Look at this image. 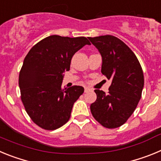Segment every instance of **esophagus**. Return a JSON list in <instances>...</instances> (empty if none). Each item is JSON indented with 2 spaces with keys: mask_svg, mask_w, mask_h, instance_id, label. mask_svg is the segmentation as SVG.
I'll return each mask as SVG.
<instances>
[{
  "mask_svg": "<svg viewBox=\"0 0 161 161\" xmlns=\"http://www.w3.org/2000/svg\"><path fill=\"white\" fill-rule=\"evenodd\" d=\"M89 91H90V89H89V88H87V87L85 88V93H88Z\"/></svg>",
  "mask_w": 161,
  "mask_h": 161,
  "instance_id": "1",
  "label": "esophagus"
}]
</instances>
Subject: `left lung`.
Listing matches in <instances>:
<instances>
[{"instance_id":"obj_1","label":"left lung","mask_w":161,"mask_h":161,"mask_svg":"<svg viewBox=\"0 0 161 161\" xmlns=\"http://www.w3.org/2000/svg\"><path fill=\"white\" fill-rule=\"evenodd\" d=\"M89 39L102 55V73L112 80L107 93L94 90L97 100L91 104V113L104 127L117 128L130 117L141 98L143 69L136 55L117 37L102 35Z\"/></svg>"}]
</instances>
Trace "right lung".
<instances>
[{"mask_svg":"<svg viewBox=\"0 0 161 161\" xmlns=\"http://www.w3.org/2000/svg\"><path fill=\"white\" fill-rule=\"evenodd\" d=\"M87 44L90 42L85 37L51 35L35 44L24 59L18 80L21 100L31 120L41 128L55 130L70 119L84 88L62 89L64 72L70 69L74 54Z\"/></svg>","mask_w":161,"mask_h":161,"instance_id":"1","label":"right lung"}]
</instances>
